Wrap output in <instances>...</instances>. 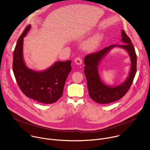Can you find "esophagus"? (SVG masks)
<instances>
[{
  "label": "esophagus",
  "instance_id": "34e87169",
  "mask_svg": "<svg viewBox=\"0 0 150 150\" xmlns=\"http://www.w3.org/2000/svg\"><path fill=\"white\" fill-rule=\"evenodd\" d=\"M75 62L76 64V65H81L82 63V58L81 57H76L75 59Z\"/></svg>",
  "mask_w": 150,
  "mask_h": 150
}]
</instances>
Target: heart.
Instances as JSON below:
<instances>
[{
	"mask_svg": "<svg viewBox=\"0 0 150 150\" xmlns=\"http://www.w3.org/2000/svg\"><path fill=\"white\" fill-rule=\"evenodd\" d=\"M101 40V37L99 34L95 35L91 37L86 42H85L83 47L88 51H92L95 50L100 45Z\"/></svg>",
	"mask_w": 150,
	"mask_h": 150,
	"instance_id": "b5f03b06",
	"label": "heart"
}]
</instances>
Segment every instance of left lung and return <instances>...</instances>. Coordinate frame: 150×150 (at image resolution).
<instances>
[{"mask_svg":"<svg viewBox=\"0 0 150 150\" xmlns=\"http://www.w3.org/2000/svg\"><path fill=\"white\" fill-rule=\"evenodd\" d=\"M122 45H113L103 49L87 54L84 58V74L87 81V87L90 97L100 104H108L122 98L129 90L137 72V54L131 38L124 30L122 31ZM119 47L125 49L129 53L132 59V69L126 81L115 88L104 85L100 80L98 72V66L100 60L111 49Z\"/></svg>","mask_w":150,"mask_h":150,"instance_id":"obj_1","label":"left lung"}]
</instances>
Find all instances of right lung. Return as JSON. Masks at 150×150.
Instances as JSON below:
<instances>
[{"instance_id": "1", "label": "right lung", "mask_w": 150, "mask_h": 150, "mask_svg": "<svg viewBox=\"0 0 150 150\" xmlns=\"http://www.w3.org/2000/svg\"><path fill=\"white\" fill-rule=\"evenodd\" d=\"M31 26L28 25L18 39L13 52V72L21 90L37 101L52 104L62 96L66 79L72 69L71 60L56 62L48 69L35 72L28 69L23 60V38Z\"/></svg>"}]
</instances>
